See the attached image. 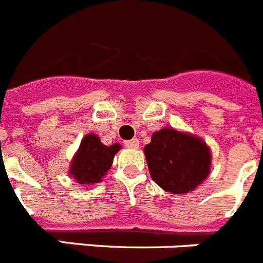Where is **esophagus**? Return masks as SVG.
Returning a JSON list of instances; mask_svg holds the SVG:
<instances>
[{
    "instance_id": "obj_1",
    "label": "esophagus",
    "mask_w": 263,
    "mask_h": 263,
    "mask_svg": "<svg viewBox=\"0 0 263 263\" xmlns=\"http://www.w3.org/2000/svg\"><path fill=\"white\" fill-rule=\"evenodd\" d=\"M125 146L127 148H138L139 147V141L137 138L130 139V141H125Z\"/></svg>"
}]
</instances>
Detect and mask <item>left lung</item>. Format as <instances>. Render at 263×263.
Segmentation results:
<instances>
[{"label": "left lung", "instance_id": "8db88e82", "mask_svg": "<svg viewBox=\"0 0 263 263\" xmlns=\"http://www.w3.org/2000/svg\"><path fill=\"white\" fill-rule=\"evenodd\" d=\"M152 179L166 192L184 195L208 178L212 153L205 141L174 127H163L143 148Z\"/></svg>", "mask_w": 263, "mask_h": 263}]
</instances>
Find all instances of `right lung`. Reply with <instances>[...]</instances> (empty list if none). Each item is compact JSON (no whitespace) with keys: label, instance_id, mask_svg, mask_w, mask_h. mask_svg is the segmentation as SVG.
I'll return each mask as SVG.
<instances>
[{"label":"right lung","instance_id":"1","mask_svg":"<svg viewBox=\"0 0 263 263\" xmlns=\"http://www.w3.org/2000/svg\"><path fill=\"white\" fill-rule=\"evenodd\" d=\"M120 150V143L105 146L99 136L93 133L87 134L81 139L78 152L72 157L68 170L69 176L87 188L101 183L113 164L115 155Z\"/></svg>","mask_w":263,"mask_h":263}]
</instances>
